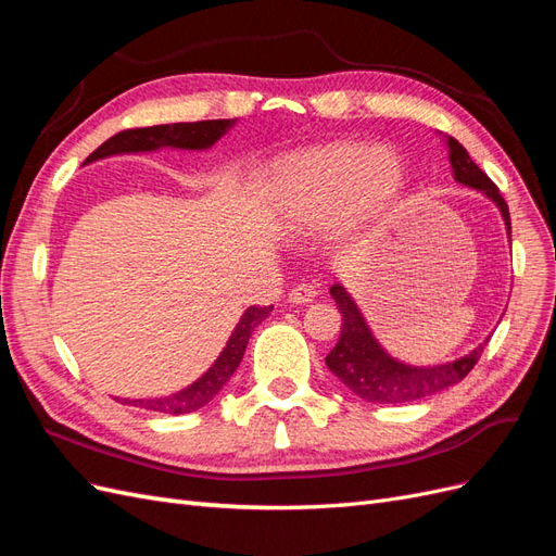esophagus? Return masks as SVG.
Segmentation results:
<instances>
[{"label": "esophagus", "instance_id": "1", "mask_svg": "<svg viewBox=\"0 0 556 556\" xmlns=\"http://www.w3.org/2000/svg\"><path fill=\"white\" fill-rule=\"evenodd\" d=\"M315 294H317L315 285L301 282V285H296V288L290 290L288 301H290V304H296V306H306V304H311V301L315 299Z\"/></svg>", "mask_w": 556, "mask_h": 556}]
</instances>
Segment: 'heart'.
Returning <instances> with one entry per match:
<instances>
[{
  "label": "heart",
  "mask_w": 556,
  "mask_h": 556,
  "mask_svg": "<svg viewBox=\"0 0 556 556\" xmlns=\"http://www.w3.org/2000/svg\"><path fill=\"white\" fill-rule=\"evenodd\" d=\"M406 164L387 146L333 141L294 150L266 166L262 197L285 233L329 220L333 237L378 225L406 194Z\"/></svg>",
  "instance_id": "obj_1"
}]
</instances>
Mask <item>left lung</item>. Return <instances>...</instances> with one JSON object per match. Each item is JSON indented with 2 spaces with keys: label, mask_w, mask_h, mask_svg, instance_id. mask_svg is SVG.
I'll use <instances>...</instances> for the list:
<instances>
[{
  "label": "left lung",
  "mask_w": 556,
  "mask_h": 556,
  "mask_svg": "<svg viewBox=\"0 0 556 556\" xmlns=\"http://www.w3.org/2000/svg\"><path fill=\"white\" fill-rule=\"evenodd\" d=\"M447 146V160L452 166V176L457 182L466 185L482 192L492 204L498 208L503 225H506L508 239H510V213L508 204L498 194L496 185L486 178V174L480 166L470 160L468 150L452 137H443ZM331 299L339 306L343 315V327L339 343L327 355L329 371L339 378L350 392H355L359 399L371 403H413L419 399H427L439 394L447 387L462 382L470 368L480 359L482 350L486 345L484 339L478 348H473L468 355L452 359L445 364L435 366H413L394 359L387 352L378 339L374 336L371 327H368L364 313L355 304V299L343 288L339 278H333V285L329 288Z\"/></svg>",
  "instance_id": "1"
}]
</instances>
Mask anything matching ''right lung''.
Here are the masks:
<instances>
[{
  "label": "right lung",
  "mask_w": 556,
  "mask_h": 556,
  "mask_svg": "<svg viewBox=\"0 0 556 556\" xmlns=\"http://www.w3.org/2000/svg\"><path fill=\"white\" fill-rule=\"evenodd\" d=\"M237 125V117L231 121H201V123H174V125H155V127H141V129H127L115 134L109 141L99 146L94 153L83 162L92 164L104 157L113 155H131V153H155L162 148H176V150H208L217 141H220L225 134ZM274 306L257 308L250 306L243 311L239 325L233 327L227 345L223 348L217 359L208 366L204 376H199L192 384L182 387V390L169 394V396H155V399H123L125 403H131L137 408H146L153 413L164 415H185L204 408L208 401L215 399V394L223 390L227 380L237 371L245 345L250 341L252 331L257 325H262L268 317Z\"/></svg>",
  "instance_id": "add662e5"
}]
</instances>
